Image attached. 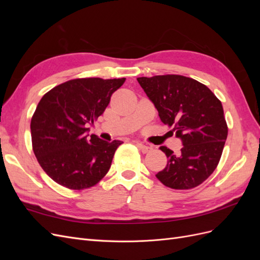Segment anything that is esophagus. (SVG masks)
Segmentation results:
<instances>
[{"label":"esophagus","mask_w":260,"mask_h":260,"mask_svg":"<svg viewBox=\"0 0 260 260\" xmlns=\"http://www.w3.org/2000/svg\"><path fill=\"white\" fill-rule=\"evenodd\" d=\"M136 144H137V146L139 147V149L142 153H148L149 151H151L152 149V147H149V146H147V145H144L143 143H141V142H136Z\"/></svg>","instance_id":"1"}]
</instances>
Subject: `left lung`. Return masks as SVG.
Wrapping results in <instances>:
<instances>
[{"instance_id": "8db88e82", "label": "left lung", "mask_w": 260, "mask_h": 260, "mask_svg": "<svg viewBox=\"0 0 260 260\" xmlns=\"http://www.w3.org/2000/svg\"><path fill=\"white\" fill-rule=\"evenodd\" d=\"M162 123L182 141L180 154L161 146L167 166L156 175L160 182L176 190L200 185L221 157L228 137L222 104L205 84L179 75L138 78Z\"/></svg>"}]
</instances>
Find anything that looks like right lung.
<instances>
[{"label":"right lung","instance_id":"add662e5","mask_svg":"<svg viewBox=\"0 0 260 260\" xmlns=\"http://www.w3.org/2000/svg\"><path fill=\"white\" fill-rule=\"evenodd\" d=\"M125 78H82L55 86L45 93L31 118L32 149L42 169L55 182L83 190L105 177L117 147L95 135L88 140V124L104 113L112 94Z\"/></svg>","mask_w":260,"mask_h":260}]
</instances>
